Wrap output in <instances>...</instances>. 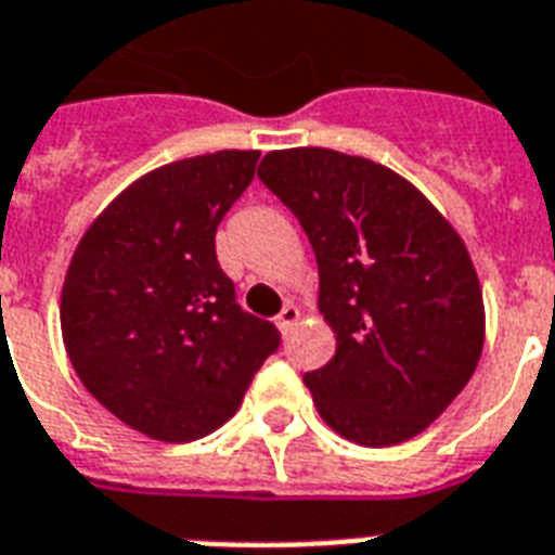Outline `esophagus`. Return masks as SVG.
Wrapping results in <instances>:
<instances>
[{
	"mask_svg": "<svg viewBox=\"0 0 555 555\" xmlns=\"http://www.w3.org/2000/svg\"><path fill=\"white\" fill-rule=\"evenodd\" d=\"M296 320H299V308H296L294 302H287L282 311H279L276 317V328L282 331V334H287V331H294Z\"/></svg>",
	"mask_w": 555,
	"mask_h": 555,
	"instance_id": "1",
	"label": "esophagus"
}]
</instances>
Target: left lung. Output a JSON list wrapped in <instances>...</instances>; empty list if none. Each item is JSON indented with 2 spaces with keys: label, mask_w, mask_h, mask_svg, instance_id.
<instances>
[{
  "label": "left lung",
  "mask_w": 555,
  "mask_h": 555,
  "mask_svg": "<svg viewBox=\"0 0 555 555\" xmlns=\"http://www.w3.org/2000/svg\"><path fill=\"white\" fill-rule=\"evenodd\" d=\"M259 178L308 233L320 313L337 337L305 374L331 429L360 447L421 435L473 377L483 296L464 238L403 176L360 155L299 146Z\"/></svg>",
  "instance_id": "8db88e82"
}]
</instances>
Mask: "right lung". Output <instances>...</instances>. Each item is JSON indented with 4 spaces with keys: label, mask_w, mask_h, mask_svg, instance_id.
<instances>
[{
    "label": "right lung",
    "mask_w": 555,
    "mask_h": 555,
    "mask_svg": "<svg viewBox=\"0 0 555 555\" xmlns=\"http://www.w3.org/2000/svg\"><path fill=\"white\" fill-rule=\"evenodd\" d=\"M256 150L176 160L126 186L82 233L60 296L77 377L117 421L186 443L224 426L279 348L242 311L216 230L256 176Z\"/></svg>",
    "instance_id": "add662e5"
}]
</instances>
